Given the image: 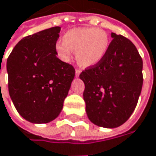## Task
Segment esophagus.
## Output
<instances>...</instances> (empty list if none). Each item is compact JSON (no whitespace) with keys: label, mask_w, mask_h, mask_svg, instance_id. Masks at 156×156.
<instances>
[{"label":"esophagus","mask_w":156,"mask_h":156,"mask_svg":"<svg viewBox=\"0 0 156 156\" xmlns=\"http://www.w3.org/2000/svg\"><path fill=\"white\" fill-rule=\"evenodd\" d=\"M81 72H82V71H81L80 69H76V70H75V76H76V77H79V75L81 74Z\"/></svg>","instance_id":"34e87169"}]
</instances>
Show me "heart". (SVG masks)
Segmentation results:
<instances>
[{
    "label": "heart",
    "mask_w": 156,
    "mask_h": 156,
    "mask_svg": "<svg viewBox=\"0 0 156 156\" xmlns=\"http://www.w3.org/2000/svg\"><path fill=\"white\" fill-rule=\"evenodd\" d=\"M109 47L110 39L107 32L92 27L68 30L62 37V41L55 44L56 53L62 61H70L74 51L76 61L83 67L99 64L106 56Z\"/></svg>",
    "instance_id": "obj_1"
}]
</instances>
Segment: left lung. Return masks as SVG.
I'll list each match as a JSON object with an SVG mask.
<instances>
[{"label": "left lung", "mask_w": 156, "mask_h": 156, "mask_svg": "<svg viewBox=\"0 0 156 156\" xmlns=\"http://www.w3.org/2000/svg\"><path fill=\"white\" fill-rule=\"evenodd\" d=\"M112 37L105 58L80 74L87 116L105 128L119 127L131 117L143 83V62L135 45L113 32Z\"/></svg>", "instance_id": "obj_1"}]
</instances>
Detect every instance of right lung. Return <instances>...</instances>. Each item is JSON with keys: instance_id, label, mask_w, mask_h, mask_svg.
<instances>
[{"instance_id": "right-lung-1", "label": "right lung", "mask_w": 156, "mask_h": 156, "mask_svg": "<svg viewBox=\"0 0 156 156\" xmlns=\"http://www.w3.org/2000/svg\"><path fill=\"white\" fill-rule=\"evenodd\" d=\"M60 27L21 39L7 60L9 92L20 115L33 124L54 120L63 108L75 71L57 58Z\"/></svg>"}]
</instances>
